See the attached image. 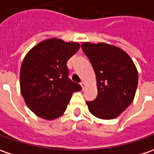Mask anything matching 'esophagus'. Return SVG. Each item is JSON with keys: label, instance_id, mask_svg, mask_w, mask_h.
Instances as JSON below:
<instances>
[{"label": "esophagus", "instance_id": "esophagus-1", "mask_svg": "<svg viewBox=\"0 0 154 154\" xmlns=\"http://www.w3.org/2000/svg\"><path fill=\"white\" fill-rule=\"evenodd\" d=\"M80 85H81V87H82L83 90H84L85 87H86V84H85V83H84V82H81V83H80Z\"/></svg>", "mask_w": 154, "mask_h": 154}]
</instances>
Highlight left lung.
I'll list each match as a JSON object with an SVG mask.
<instances>
[{"label": "left lung", "mask_w": 154, "mask_h": 154, "mask_svg": "<svg viewBox=\"0 0 154 154\" xmlns=\"http://www.w3.org/2000/svg\"><path fill=\"white\" fill-rule=\"evenodd\" d=\"M82 49L97 77V97L86 102L89 110L104 120L116 118L134 100L138 85L135 65L124 51L114 45L86 42Z\"/></svg>", "instance_id": "obj_1"}]
</instances>
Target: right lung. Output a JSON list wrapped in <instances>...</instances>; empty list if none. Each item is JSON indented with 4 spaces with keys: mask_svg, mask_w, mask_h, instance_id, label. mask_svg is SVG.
I'll return each mask as SVG.
<instances>
[{
    "mask_svg": "<svg viewBox=\"0 0 154 154\" xmlns=\"http://www.w3.org/2000/svg\"><path fill=\"white\" fill-rule=\"evenodd\" d=\"M80 48L76 42L51 38L26 54L20 68V90L27 107L38 116L54 120L63 115L73 92L81 86L69 77L67 62Z\"/></svg>",
    "mask_w": 154,
    "mask_h": 154,
    "instance_id": "obj_1",
    "label": "right lung"
}]
</instances>
